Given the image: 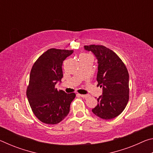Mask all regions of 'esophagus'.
Here are the masks:
<instances>
[{
	"label": "esophagus",
	"instance_id": "esophagus-1",
	"mask_svg": "<svg viewBox=\"0 0 153 153\" xmlns=\"http://www.w3.org/2000/svg\"><path fill=\"white\" fill-rule=\"evenodd\" d=\"M80 97H82L83 98H87L90 97L89 94H79Z\"/></svg>",
	"mask_w": 153,
	"mask_h": 153
}]
</instances>
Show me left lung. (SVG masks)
Wrapping results in <instances>:
<instances>
[{"mask_svg":"<svg viewBox=\"0 0 153 153\" xmlns=\"http://www.w3.org/2000/svg\"><path fill=\"white\" fill-rule=\"evenodd\" d=\"M97 59L98 86L102 94L97 98L98 105L92 111L104 120L117 117L125 109L129 100V74L121 59L109 48L102 45L84 46Z\"/></svg>","mask_w":153,"mask_h":153,"instance_id":"8db88e82","label":"left lung"}]
</instances>
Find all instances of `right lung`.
Instances as JSON below:
<instances>
[{
	"label": "right lung",
	"instance_id": "1",
	"mask_svg": "<svg viewBox=\"0 0 153 153\" xmlns=\"http://www.w3.org/2000/svg\"><path fill=\"white\" fill-rule=\"evenodd\" d=\"M73 53L74 51L48 49L31 69L26 95L33 114L43 123L53 125L61 122L70 110L76 94L59 91L55 85L63 76V61Z\"/></svg>",
	"mask_w": 153,
	"mask_h": 153
}]
</instances>
